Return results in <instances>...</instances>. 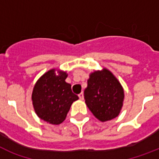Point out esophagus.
Segmentation results:
<instances>
[{"mask_svg":"<svg viewBox=\"0 0 159 159\" xmlns=\"http://www.w3.org/2000/svg\"><path fill=\"white\" fill-rule=\"evenodd\" d=\"M78 97H79L80 100H83V97H84V96H83V93H82V92H81V93L78 95Z\"/></svg>","mask_w":159,"mask_h":159,"instance_id":"1","label":"esophagus"}]
</instances>
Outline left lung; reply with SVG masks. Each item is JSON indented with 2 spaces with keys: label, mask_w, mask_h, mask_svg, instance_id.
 Masks as SVG:
<instances>
[{
  "label": "left lung",
  "mask_w": 159,
  "mask_h": 159,
  "mask_svg": "<svg viewBox=\"0 0 159 159\" xmlns=\"http://www.w3.org/2000/svg\"><path fill=\"white\" fill-rule=\"evenodd\" d=\"M124 90L117 78L108 69L90 74L84 91L87 107L99 120H111L119 116L123 106Z\"/></svg>",
  "instance_id": "left-lung-1"
}]
</instances>
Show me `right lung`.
<instances>
[{"label":"right lung","mask_w":159,"mask_h":159,"mask_svg":"<svg viewBox=\"0 0 159 159\" xmlns=\"http://www.w3.org/2000/svg\"><path fill=\"white\" fill-rule=\"evenodd\" d=\"M66 72L51 69L45 72L34 87L32 102L37 116L52 125L64 120L72 102L78 97L72 92L71 85L65 82Z\"/></svg>","instance_id":"obj_1"}]
</instances>
